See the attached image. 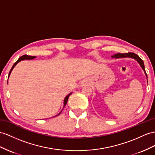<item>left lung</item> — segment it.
<instances>
[{
  "label": "left lung",
  "instance_id": "left-lung-1",
  "mask_svg": "<svg viewBox=\"0 0 155 155\" xmlns=\"http://www.w3.org/2000/svg\"><path fill=\"white\" fill-rule=\"evenodd\" d=\"M113 58H115V59H118V58H134V59H136V60L139 63V64L140 65V66L141 67V68L143 69L145 74L146 75L147 78V73L145 72V65H144V63L142 59L138 56V55L134 53H126V54H114V55H112L111 56Z\"/></svg>",
  "mask_w": 155,
  "mask_h": 155
}]
</instances>
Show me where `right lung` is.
Instances as JSON below:
<instances>
[{
	"label": "right lung",
	"mask_w": 155,
	"mask_h": 155,
	"mask_svg": "<svg viewBox=\"0 0 155 155\" xmlns=\"http://www.w3.org/2000/svg\"><path fill=\"white\" fill-rule=\"evenodd\" d=\"M36 58V56H30V55H22L21 57H20V58H19L18 59L17 61L14 63V65L12 66V69H10L9 74H8V78H9V77H10V73H11V72H12V71L13 70V69L14 68V67L17 65V63H18L19 61H22V60H25V59H27V60H29V59H34V58ZM71 94V93H70L69 94L67 95V96L65 97V100H64V102H63V103H64V104H63V107H64L66 105L67 103V101H68L69 97V96H70ZM62 110H63V109H62ZM61 111H62V110H61ZM61 112L59 113L58 114H60ZM58 114H57V115H58ZM57 115H56V116H57Z\"/></svg>",
	"instance_id": "obj_1"
}]
</instances>
